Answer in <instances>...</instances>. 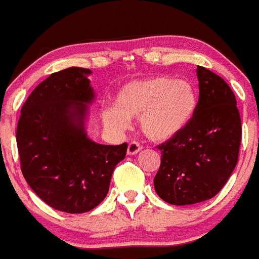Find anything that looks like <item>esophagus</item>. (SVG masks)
Returning <instances> with one entry per match:
<instances>
[{
    "instance_id": "34e87169",
    "label": "esophagus",
    "mask_w": 259,
    "mask_h": 259,
    "mask_svg": "<svg viewBox=\"0 0 259 259\" xmlns=\"http://www.w3.org/2000/svg\"><path fill=\"white\" fill-rule=\"evenodd\" d=\"M140 149H142V147H140L139 143L132 142L129 145H127V154L134 155V154H137V153H139Z\"/></svg>"
}]
</instances>
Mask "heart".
Masks as SVG:
<instances>
[{
  "label": "heart",
  "mask_w": 259,
  "mask_h": 259,
  "mask_svg": "<svg viewBox=\"0 0 259 259\" xmlns=\"http://www.w3.org/2000/svg\"><path fill=\"white\" fill-rule=\"evenodd\" d=\"M197 94L191 82L167 76L132 81L117 94L115 106L102 110L105 125L114 130L139 119L142 132L154 142H164L182 132L196 112Z\"/></svg>",
  "instance_id": "1"
}]
</instances>
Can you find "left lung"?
<instances>
[{
	"label": "left lung",
	"mask_w": 259,
	"mask_h": 259,
	"mask_svg": "<svg viewBox=\"0 0 259 259\" xmlns=\"http://www.w3.org/2000/svg\"><path fill=\"white\" fill-rule=\"evenodd\" d=\"M199 102L190 124L160 144L154 177L158 196L170 205L206 201L224 187L234 170L242 140L237 100L227 82L197 66Z\"/></svg>",
	"instance_id": "8db88e82"
}]
</instances>
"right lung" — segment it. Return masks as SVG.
I'll list each match as a JSON object with an SVG mask.
<instances>
[{"label":"right lung","instance_id":"1","mask_svg":"<svg viewBox=\"0 0 259 259\" xmlns=\"http://www.w3.org/2000/svg\"><path fill=\"white\" fill-rule=\"evenodd\" d=\"M91 73L71 67L50 74L25 101L16 130L27 185L45 204L68 214L90 211L106 197L127 149L126 143L104 145L87 137Z\"/></svg>","mask_w":259,"mask_h":259}]
</instances>
